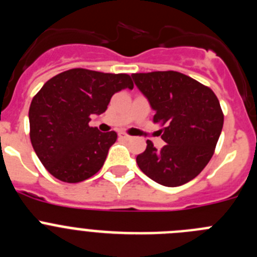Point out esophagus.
I'll return each mask as SVG.
<instances>
[{
  "label": "esophagus",
  "instance_id": "esophagus-1",
  "mask_svg": "<svg viewBox=\"0 0 257 257\" xmlns=\"http://www.w3.org/2000/svg\"><path fill=\"white\" fill-rule=\"evenodd\" d=\"M119 139H122V140H124V142H128V140H131L133 139V136H130V135H127V134H124V133H121L119 134Z\"/></svg>",
  "mask_w": 257,
  "mask_h": 257
}]
</instances>
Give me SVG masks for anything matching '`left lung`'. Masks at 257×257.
Returning a JSON list of instances; mask_svg holds the SVG:
<instances>
[{
    "instance_id": "obj_1",
    "label": "left lung",
    "mask_w": 257,
    "mask_h": 257,
    "mask_svg": "<svg viewBox=\"0 0 257 257\" xmlns=\"http://www.w3.org/2000/svg\"><path fill=\"white\" fill-rule=\"evenodd\" d=\"M140 91L154 109L153 122L162 126L166 145L151 140L136 157L139 169L165 187L193 180L212 158L221 134L224 114L219 99L207 86L175 70L134 73Z\"/></svg>"
}]
</instances>
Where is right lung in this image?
Segmentation results:
<instances>
[{
    "instance_id": "1",
    "label": "right lung",
    "mask_w": 257,
    "mask_h": 257,
    "mask_svg": "<svg viewBox=\"0 0 257 257\" xmlns=\"http://www.w3.org/2000/svg\"><path fill=\"white\" fill-rule=\"evenodd\" d=\"M133 88L126 73L73 68L52 77L32 99L29 136L45 169L64 183H79L103 167L117 133L91 127L115 92Z\"/></svg>"
}]
</instances>
